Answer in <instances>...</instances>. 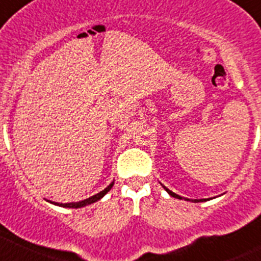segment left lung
I'll list each match as a JSON object with an SVG mask.
<instances>
[{"mask_svg":"<svg viewBox=\"0 0 261 261\" xmlns=\"http://www.w3.org/2000/svg\"><path fill=\"white\" fill-rule=\"evenodd\" d=\"M164 189H166V191L168 192V194L171 195V196H173V198H177V199H182V196H179V195L174 194V192H172L171 190H168V189H167V187H164ZM186 200H187V199H186ZM194 201H195V203H198V201H203V200H194Z\"/></svg>","mask_w":261,"mask_h":261,"instance_id":"8db88e82","label":"left lung"}]
</instances>
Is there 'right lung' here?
<instances>
[{
  "label": "right lung",
  "mask_w": 261,
  "mask_h": 261,
  "mask_svg": "<svg viewBox=\"0 0 261 261\" xmlns=\"http://www.w3.org/2000/svg\"><path fill=\"white\" fill-rule=\"evenodd\" d=\"M113 184H115V182H112V184H111L110 186L106 187V189L103 190V191H100V192H98V194L93 195L92 198H88V199H85V200L77 201V203H66V204H62V203H53V201H50V203L56 204V205H58V206H63V208H82V206L89 205V204H93V203H95V201L99 200V199H102L103 196H105V195L107 194V192L110 191L111 189H112Z\"/></svg>",
  "instance_id": "obj_1"
}]
</instances>
